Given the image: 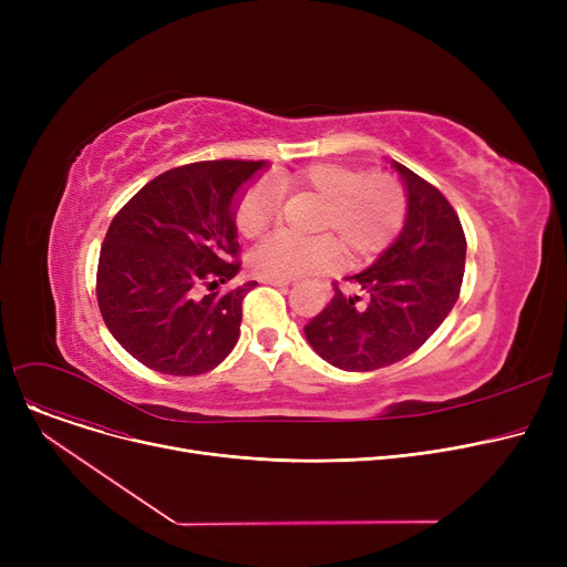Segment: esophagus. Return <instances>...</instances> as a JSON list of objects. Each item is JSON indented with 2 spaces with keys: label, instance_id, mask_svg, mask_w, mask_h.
I'll return each instance as SVG.
<instances>
[{
  "label": "esophagus",
  "instance_id": "34e87169",
  "mask_svg": "<svg viewBox=\"0 0 567 567\" xmlns=\"http://www.w3.org/2000/svg\"><path fill=\"white\" fill-rule=\"evenodd\" d=\"M259 282H264V285H276V287H287V285H291V280H287V278H259Z\"/></svg>",
  "mask_w": 567,
  "mask_h": 567
}]
</instances>
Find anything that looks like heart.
Listing matches in <instances>:
<instances>
[{
  "instance_id": "heart-1",
  "label": "heart",
  "mask_w": 567,
  "mask_h": 567,
  "mask_svg": "<svg viewBox=\"0 0 567 567\" xmlns=\"http://www.w3.org/2000/svg\"><path fill=\"white\" fill-rule=\"evenodd\" d=\"M274 186L278 193L306 190L323 199L317 227L338 235L353 259L379 252L404 220V193L385 172H368L347 163H312L299 172L278 174ZM276 216L278 195L264 186L248 188L234 214L238 231L248 238L261 236ZM337 239L331 234L312 238L276 234L252 250L250 266L261 278H293L319 271L340 259L342 246Z\"/></svg>"
}]
</instances>
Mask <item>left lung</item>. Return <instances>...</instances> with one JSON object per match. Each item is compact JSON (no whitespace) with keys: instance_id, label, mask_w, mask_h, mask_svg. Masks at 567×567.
I'll return each instance as SVG.
<instances>
[{"instance_id":"obj_1","label":"left lung","mask_w":567,"mask_h":567,"mask_svg":"<svg viewBox=\"0 0 567 567\" xmlns=\"http://www.w3.org/2000/svg\"><path fill=\"white\" fill-rule=\"evenodd\" d=\"M406 188V220L391 248L347 278L308 326L326 363L347 372L393 365L427 342L460 299L466 236L451 202L425 178L393 163Z\"/></svg>"}]
</instances>
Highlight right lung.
I'll use <instances>...</instances> for the list:
<instances>
[{
  "label": "right lung",
  "mask_w": 567,
  "mask_h": 567,
  "mask_svg": "<svg viewBox=\"0 0 567 567\" xmlns=\"http://www.w3.org/2000/svg\"><path fill=\"white\" fill-rule=\"evenodd\" d=\"M264 161H199L167 169L114 216L99 257L103 321L133 359L163 374L220 365L241 333L244 299L225 293L238 261L234 195Z\"/></svg>",
  "instance_id": "right-lung-1"
}]
</instances>
